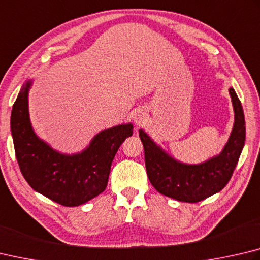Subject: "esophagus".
Returning a JSON list of instances; mask_svg holds the SVG:
<instances>
[{
    "mask_svg": "<svg viewBox=\"0 0 260 260\" xmlns=\"http://www.w3.org/2000/svg\"><path fill=\"white\" fill-rule=\"evenodd\" d=\"M146 119H148V115H146V112L144 110H142V109L136 110L134 114H133V120H134V122H135L136 125L141 126V125L145 124Z\"/></svg>",
    "mask_w": 260,
    "mask_h": 260,
    "instance_id": "esophagus-1",
    "label": "esophagus"
}]
</instances>
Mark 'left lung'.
Segmentation results:
<instances>
[{"label":"left lung","mask_w":260,"mask_h":260,"mask_svg":"<svg viewBox=\"0 0 260 260\" xmlns=\"http://www.w3.org/2000/svg\"><path fill=\"white\" fill-rule=\"evenodd\" d=\"M234 109V125L219 154L198 165L183 164L171 157L140 129L149 181L161 194L183 202H199L223 190L232 177L245 141L243 109L237 93L229 89Z\"/></svg>","instance_id":"8db88e82"}]
</instances>
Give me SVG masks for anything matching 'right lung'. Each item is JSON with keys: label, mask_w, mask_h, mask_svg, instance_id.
<instances>
[{"label": "right lung", "mask_w": 260, "mask_h": 260, "mask_svg": "<svg viewBox=\"0 0 260 260\" xmlns=\"http://www.w3.org/2000/svg\"><path fill=\"white\" fill-rule=\"evenodd\" d=\"M32 81L21 87L12 107L11 133L22 176L32 190L66 207H76L106 190L112 160L133 125L101 131L82 152L64 154L53 150L32 129L28 93Z\"/></svg>", "instance_id": "add662e5"}]
</instances>
